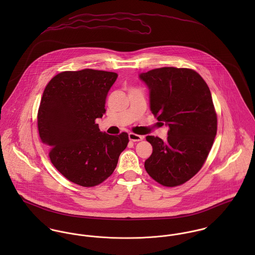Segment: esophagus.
Returning <instances> with one entry per match:
<instances>
[{"label": "esophagus", "instance_id": "34e87169", "mask_svg": "<svg viewBox=\"0 0 255 255\" xmlns=\"http://www.w3.org/2000/svg\"><path fill=\"white\" fill-rule=\"evenodd\" d=\"M128 138H129V140L135 142V141H140V140H142V139L144 138V136L130 132V133H128Z\"/></svg>", "mask_w": 255, "mask_h": 255}]
</instances>
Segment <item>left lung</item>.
I'll return each instance as SVG.
<instances>
[{
	"mask_svg": "<svg viewBox=\"0 0 255 255\" xmlns=\"http://www.w3.org/2000/svg\"><path fill=\"white\" fill-rule=\"evenodd\" d=\"M149 89L150 110L168 127L167 140L147 135L153 147L148 175L165 186L190 180L203 166L217 133L210 89L193 70L160 68L139 74Z\"/></svg>",
	"mask_w": 255,
	"mask_h": 255,
	"instance_id": "left-lung-1",
	"label": "left lung"
}]
</instances>
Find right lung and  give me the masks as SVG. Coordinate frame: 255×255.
I'll return each instance as SVG.
<instances>
[{"label":"right lung","mask_w":255,"mask_h":255,"mask_svg":"<svg viewBox=\"0 0 255 255\" xmlns=\"http://www.w3.org/2000/svg\"><path fill=\"white\" fill-rule=\"evenodd\" d=\"M117 77L91 69L63 72L43 92L37 116L40 139L54 167L78 185L90 187L108 179L128 143L127 132L109 135L95 123L106 112Z\"/></svg>","instance_id":"add662e5"}]
</instances>
